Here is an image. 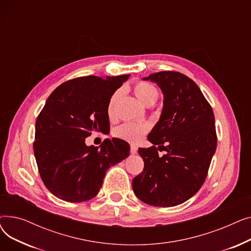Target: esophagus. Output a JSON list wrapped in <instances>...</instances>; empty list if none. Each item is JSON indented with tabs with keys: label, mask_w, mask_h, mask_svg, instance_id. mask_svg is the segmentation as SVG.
<instances>
[{
	"label": "esophagus",
	"mask_w": 251,
	"mask_h": 251,
	"mask_svg": "<svg viewBox=\"0 0 251 251\" xmlns=\"http://www.w3.org/2000/svg\"><path fill=\"white\" fill-rule=\"evenodd\" d=\"M130 152L132 154L137 153V147H135L134 144H131V146H130Z\"/></svg>",
	"instance_id": "1"
}]
</instances>
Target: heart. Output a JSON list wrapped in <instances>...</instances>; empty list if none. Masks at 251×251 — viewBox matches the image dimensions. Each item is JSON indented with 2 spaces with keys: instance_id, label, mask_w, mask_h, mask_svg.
Here are the masks:
<instances>
[{
  "instance_id": "heart-1",
  "label": "heart",
  "mask_w": 251,
  "mask_h": 251,
  "mask_svg": "<svg viewBox=\"0 0 251 251\" xmlns=\"http://www.w3.org/2000/svg\"><path fill=\"white\" fill-rule=\"evenodd\" d=\"M134 94L136 98L144 104L154 102L159 97V90L155 86L149 82L140 81L134 85ZM121 96V91L117 90L108 103V115L110 118L115 116L116 103ZM151 125L149 123H135V122H127L114 130V134L116 137L127 140L129 142L137 143L139 142L146 133L150 130Z\"/></svg>"
}]
</instances>
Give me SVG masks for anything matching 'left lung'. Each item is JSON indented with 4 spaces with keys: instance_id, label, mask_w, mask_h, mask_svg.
Masks as SVG:
<instances>
[{
    "instance_id": "obj_1",
    "label": "left lung",
    "mask_w": 251,
    "mask_h": 251,
    "mask_svg": "<svg viewBox=\"0 0 251 251\" xmlns=\"http://www.w3.org/2000/svg\"><path fill=\"white\" fill-rule=\"evenodd\" d=\"M143 80L155 82L164 95L160 120L139 149L142 172L132 180L138 199L170 207L188 201L201 189L217 149L214 112L196 83L179 72L162 71ZM167 153L159 157L157 150Z\"/></svg>"
}]
</instances>
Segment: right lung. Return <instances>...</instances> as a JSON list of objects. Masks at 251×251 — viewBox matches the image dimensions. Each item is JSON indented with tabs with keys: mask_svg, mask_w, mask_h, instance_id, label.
<instances>
[{
	"mask_svg": "<svg viewBox=\"0 0 251 251\" xmlns=\"http://www.w3.org/2000/svg\"><path fill=\"white\" fill-rule=\"evenodd\" d=\"M129 76L75 78L48 98L36 119L33 151L44 184L58 199H94L107 170L129 155L128 142L120 138L104 139L100 147L85 144L92 131L110 130L109 100Z\"/></svg>",
	"mask_w": 251,
	"mask_h": 251,
	"instance_id": "add662e5",
	"label": "right lung"
}]
</instances>
